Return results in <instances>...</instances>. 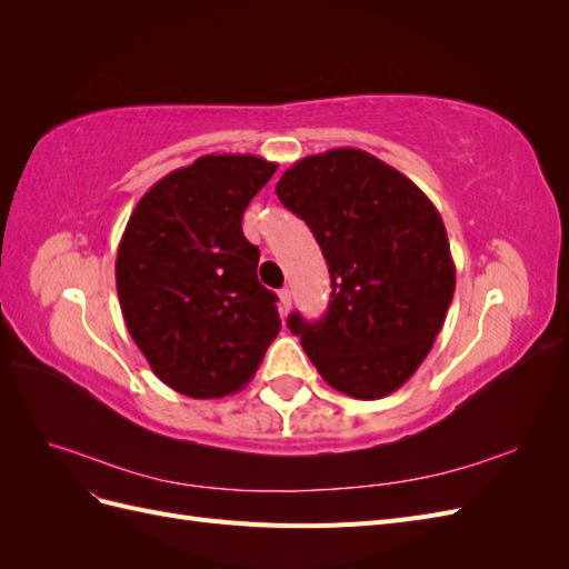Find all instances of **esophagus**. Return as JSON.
<instances>
[{
	"label": "esophagus",
	"mask_w": 569,
	"mask_h": 569,
	"mask_svg": "<svg viewBox=\"0 0 569 569\" xmlns=\"http://www.w3.org/2000/svg\"><path fill=\"white\" fill-rule=\"evenodd\" d=\"M280 313L287 316L289 308H291V291L289 289H280Z\"/></svg>",
	"instance_id": "1"
}]
</instances>
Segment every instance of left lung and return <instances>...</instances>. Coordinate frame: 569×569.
<instances>
[{
  "mask_svg": "<svg viewBox=\"0 0 569 569\" xmlns=\"http://www.w3.org/2000/svg\"><path fill=\"white\" fill-rule=\"evenodd\" d=\"M274 192L311 228L332 278L327 313H291L287 327L332 389L389 396L420 368L453 299L439 211L399 170L349 147L297 161Z\"/></svg>",
  "mask_w": 569,
  "mask_h": 569,
  "instance_id": "left-lung-1",
  "label": "left lung"
}]
</instances>
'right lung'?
Wrapping results in <instances>:
<instances>
[{
	"label": "right lung",
	"instance_id": "right-lung-1",
	"mask_svg": "<svg viewBox=\"0 0 569 569\" xmlns=\"http://www.w3.org/2000/svg\"><path fill=\"white\" fill-rule=\"evenodd\" d=\"M278 163L209 153L161 178L120 237L116 289L137 349L163 385L192 399L242 389L280 332L278 297L256 278L242 232L249 201Z\"/></svg>",
	"mask_w": 569,
	"mask_h": 569
}]
</instances>
